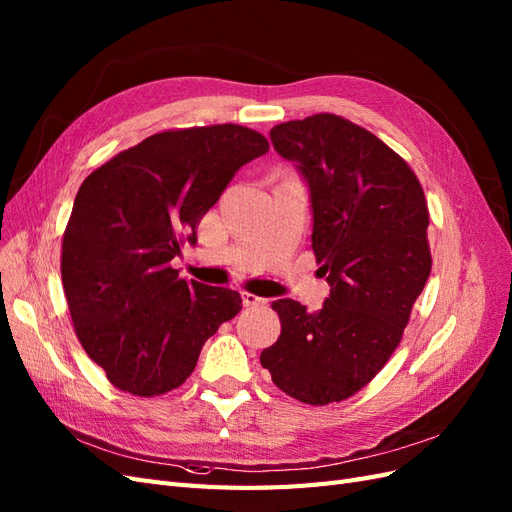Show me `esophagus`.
Returning a JSON list of instances; mask_svg holds the SVG:
<instances>
[{"mask_svg": "<svg viewBox=\"0 0 512 512\" xmlns=\"http://www.w3.org/2000/svg\"><path fill=\"white\" fill-rule=\"evenodd\" d=\"M242 300H244V306H264L266 304V298H259V296L251 294V291H244Z\"/></svg>", "mask_w": 512, "mask_h": 512, "instance_id": "obj_1", "label": "esophagus"}]
</instances>
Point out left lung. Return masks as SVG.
I'll return each instance as SVG.
<instances>
[{
    "label": "left lung",
    "mask_w": 512,
    "mask_h": 512,
    "mask_svg": "<svg viewBox=\"0 0 512 512\" xmlns=\"http://www.w3.org/2000/svg\"><path fill=\"white\" fill-rule=\"evenodd\" d=\"M270 139L309 184L313 253L330 296L315 313L272 302L281 337L259 360L289 397L339 403L384 369L429 279L427 199L397 152L341 115L279 124Z\"/></svg>",
    "instance_id": "left-lung-1"
}]
</instances>
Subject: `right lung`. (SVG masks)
<instances>
[{
	"mask_svg": "<svg viewBox=\"0 0 512 512\" xmlns=\"http://www.w3.org/2000/svg\"><path fill=\"white\" fill-rule=\"evenodd\" d=\"M238 124L165 130L83 180L62 242V283L85 354L135 397L186 382L238 291L180 279L171 259L236 171L268 152Z\"/></svg>",
	"mask_w": 512,
	"mask_h": 512,
	"instance_id": "obj_1",
	"label": "right lung"
}]
</instances>
